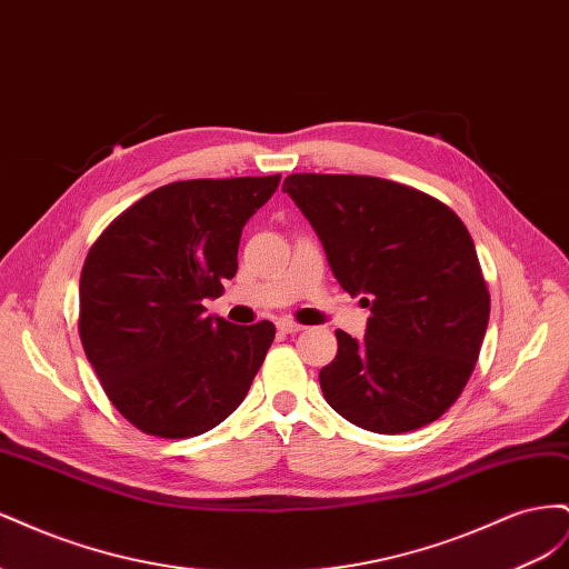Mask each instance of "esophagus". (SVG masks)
<instances>
[{"label": "esophagus", "mask_w": 569, "mask_h": 569, "mask_svg": "<svg viewBox=\"0 0 569 569\" xmlns=\"http://www.w3.org/2000/svg\"><path fill=\"white\" fill-rule=\"evenodd\" d=\"M278 330L284 332V335H297V332L303 330V325H299V322H295V320H280V322H278Z\"/></svg>", "instance_id": "34e87169"}]
</instances>
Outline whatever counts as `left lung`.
<instances>
[{"instance_id": "8db88e82", "label": "left lung", "mask_w": 569, "mask_h": 569, "mask_svg": "<svg viewBox=\"0 0 569 569\" xmlns=\"http://www.w3.org/2000/svg\"><path fill=\"white\" fill-rule=\"evenodd\" d=\"M284 192L320 237L337 282L370 308L363 339L337 330L325 401L377 435L441 418L468 385L489 289L462 220L420 189L370 176L295 173Z\"/></svg>"}]
</instances>
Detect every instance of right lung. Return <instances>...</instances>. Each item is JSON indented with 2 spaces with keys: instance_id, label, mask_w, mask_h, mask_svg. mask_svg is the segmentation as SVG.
Masks as SVG:
<instances>
[{
  "instance_id": "right-lung-1",
  "label": "right lung",
  "mask_w": 569,
  "mask_h": 569,
  "mask_svg": "<svg viewBox=\"0 0 569 569\" xmlns=\"http://www.w3.org/2000/svg\"><path fill=\"white\" fill-rule=\"evenodd\" d=\"M280 176L180 180L120 213L80 272L78 330L109 401L144 435L209 432L244 401L274 325L206 316Z\"/></svg>"
}]
</instances>
